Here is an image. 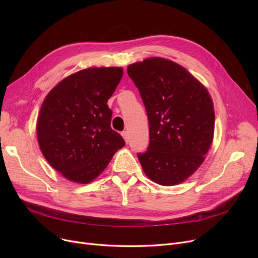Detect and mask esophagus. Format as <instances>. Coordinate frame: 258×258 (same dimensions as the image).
<instances>
[{
  "label": "esophagus",
  "instance_id": "obj_1",
  "mask_svg": "<svg viewBox=\"0 0 258 258\" xmlns=\"http://www.w3.org/2000/svg\"><path fill=\"white\" fill-rule=\"evenodd\" d=\"M122 137L124 138V140H125V142L127 143L128 142V134H127V132H122Z\"/></svg>",
  "mask_w": 258,
  "mask_h": 258
}]
</instances>
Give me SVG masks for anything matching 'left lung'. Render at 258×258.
Wrapping results in <instances>:
<instances>
[{
  "instance_id": "1",
  "label": "left lung",
  "mask_w": 258,
  "mask_h": 258,
  "mask_svg": "<svg viewBox=\"0 0 258 258\" xmlns=\"http://www.w3.org/2000/svg\"><path fill=\"white\" fill-rule=\"evenodd\" d=\"M144 103L150 145L138 154L145 174L159 185L184 182L212 143L214 107L207 89L179 63L150 57L127 67Z\"/></svg>"
}]
</instances>
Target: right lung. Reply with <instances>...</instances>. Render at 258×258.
Segmentation results:
<instances>
[{"mask_svg":"<svg viewBox=\"0 0 258 258\" xmlns=\"http://www.w3.org/2000/svg\"><path fill=\"white\" fill-rule=\"evenodd\" d=\"M122 75L119 67L89 68L62 79L46 96L37 140L48 163L66 179L92 182L125 145L111 128L113 112L106 104Z\"/></svg>","mask_w":258,"mask_h":258,"instance_id":"obj_1","label":"right lung"}]
</instances>
